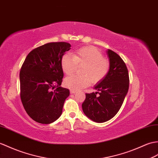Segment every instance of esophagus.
<instances>
[{
	"instance_id": "esophagus-1",
	"label": "esophagus",
	"mask_w": 158,
	"mask_h": 158,
	"mask_svg": "<svg viewBox=\"0 0 158 158\" xmlns=\"http://www.w3.org/2000/svg\"><path fill=\"white\" fill-rule=\"evenodd\" d=\"M70 92H71V94H75L76 93V91H74V90H71V91H70Z\"/></svg>"
}]
</instances>
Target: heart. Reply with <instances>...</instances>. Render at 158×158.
<instances>
[{
  "mask_svg": "<svg viewBox=\"0 0 158 158\" xmlns=\"http://www.w3.org/2000/svg\"><path fill=\"white\" fill-rule=\"evenodd\" d=\"M77 66H83L80 73L66 78L64 83L72 90L77 91L87 87L91 82L96 84L103 79L109 71L108 61L103 58L102 53L96 48H81L73 53L64 54L61 60V67L66 75L74 73Z\"/></svg>",
  "mask_w": 158,
  "mask_h": 158,
  "instance_id": "obj_1",
  "label": "heart"
}]
</instances>
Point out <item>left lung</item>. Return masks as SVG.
<instances>
[{
    "label": "left lung",
    "mask_w": 158,
    "mask_h": 158,
    "mask_svg": "<svg viewBox=\"0 0 158 158\" xmlns=\"http://www.w3.org/2000/svg\"><path fill=\"white\" fill-rule=\"evenodd\" d=\"M106 54L110 64L107 75L94 86L98 91L85 94L82 104L83 113L96 123L106 122L116 114L129 86V73L122 58L111 50H106Z\"/></svg>",
    "instance_id": "obj_1"
}]
</instances>
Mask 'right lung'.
<instances>
[{"label":"right lung","mask_w":158,"mask_h":158,"mask_svg":"<svg viewBox=\"0 0 158 158\" xmlns=\"http://www.w3.org/2000/svg\"><path fill=\"white\" fill-rule=\"evenodd\" d=\"M67 42H51L28 54L20 74L21 100L27 114L35 122L50 124L60 116L70 92L60 87L64 73L61 60L71 49Z\"/></svg>","instance_id":"right-lung-1"}]
</instances>
